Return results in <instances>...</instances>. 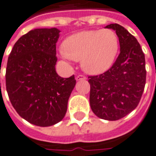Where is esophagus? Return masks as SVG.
Wrapping results in <instances>:
<instances>
[{
  "instance_id": "obj_1",
  "label": "esophagus",
  "mask_w": 156,
  "mask_h": 156,
  "mask_svg": "<svg viewBox=\"0 0 156 156\" xmlns=\"http://www.w3.org/2000/svg\"><path fill=\"white\" fill-rule=\"evenodd\" d=\"M86 77L84 76V75H78L77 77H76V80H78V81H79V80H85L86 79Z\"/></svg>"
}]
</instances>
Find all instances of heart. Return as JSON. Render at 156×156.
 I'll return each mask as SVG.
<instances>
[{
    "label": "heart",
    "mask_w": 156,
    "mask_h": 156,
    "mask_svg": "<svg viewBox=\"0 0 156 156\" xmlns=\"http://www.w3.org/2000/svg\"><path fill=\"white\" fill-rule=\"evenodd\" d=\"M119 40L112 29L87 30L67 37L61 55L64 59L81 61L82 68L90 74L106 71L116 59Z\"/></svg>",
    "instance_id": "heart-1"
}]
</instances>
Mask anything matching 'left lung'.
<instances>
[{
    "mask_svg": "<svg viewBox=\"0 0 156 156\" xmlns=\"http://www.w3.org/2000/svg\"><path fill=\"white\" fill-rule=\"evenodd\" d=\"M105 28L116 31L120 54L104 73L89 76V103L98 117L108 121L122 118L139 105L146 81L145 58L137 39L117 23Z\"/></svg>",
    "mask_w": 156,
    "mask_h": 156,
    "instance_id": "1",
    "label": "left lung"
}]
</instances>
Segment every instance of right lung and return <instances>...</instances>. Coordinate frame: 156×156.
<instances>
[{"label":"right lung","instance_id":"obj_1","mask_svg":"<svg viewBox=\"0 0 156 156\" xmlns=\"http://www.w3.org/2000/svg\"><path fill=\"white\" fill-rule=\"evenodd\" d=\"M59 29H35L14 44L7 60L6 87L18 115L30 123L49 127L66 115L76 84L74 75L60 77L55 72V44Z\"/></svg>","mask_w":156,"mask_h":156}]
</instances>
